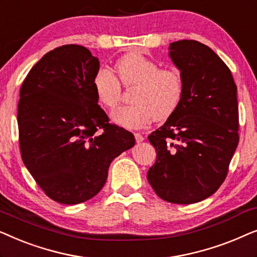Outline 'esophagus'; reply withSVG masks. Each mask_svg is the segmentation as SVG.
I'll return each mask as SVG.
<instances>
[{
    "label": "esophagus",
    "mask_w": 257,
    "mask_h": 257,
    "mask_svg": "<svg viewBox=\"0 0 257 257\" xmlns=\"http://www.w3.org/2000/svg\"><path fill=\"white\" fill-rule=\"evenodd\" d=\"M135 138H136L137 143H142L145 140V137H144L143 135H140V133H135Z\"/></svg>",
    "instance_id": "esophagus-1"
}]
</instances>
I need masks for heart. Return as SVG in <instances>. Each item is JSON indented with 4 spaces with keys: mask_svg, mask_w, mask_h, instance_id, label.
Here are the masks:
<instances>
[{
    "mask_svg": "<svg viewBox=\"0 0 257 257\" xmlns=\"http://www.w3.org/2000/svg\"><path fill=\"white\" fill-rule=\"evenodd\" d=\"M114 69L119 81L106 68H100L93 77L98 100L108 110L120 103V84L126 89L133 87L130 97L132 104L112 113L114 122L138 128L152 119L166 120L177 110L184 94V80L177 69H159L156 62L138 52L122 56L115 62Z\"/></svg>",
    "mask_w": 257,
    "mask_h": 257,
    "instance_id": "1",
    "label": "heart"
}]
</instances>
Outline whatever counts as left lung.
<instances>
[{"mask_svg": "<svg viewBox=\"0 0 257 257\" xmlns=\"http://www.w3.org/2000/svg\"><path fill=\"white\" fill-rule=\"evenodd\" d=\"M184 94L174 113L149 136L156 164L147 180L165 201L189 205L214 194L238 144L236 85L224 62L193 40L170 44Z\"/></svg>", "mask_w": 257, "mask_h": 257, "instance_id": "8db88e82", "label": "left lung"}]
</instances>
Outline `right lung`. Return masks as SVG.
I'll return each instance as SVG.
<instances>
[{
	"instance_id": "add662e5",
	"label": "right lung",
	"mask_w": 257,
	"mask_h": 257,
	"mask_svg": "<svg viewBox=\"0 0 257 257\" xmlns=\"http://www.w3.org/2000/svg\"><path fill=\"white\" fill-rule=\"evenodd\" d=\"M99 61L82 45L45 54L21 86L17 124L22 160L49 198L76 205L98 194L114 158L135 136L110 124L98 105Z\"/></svg>"
}]
</instances>
